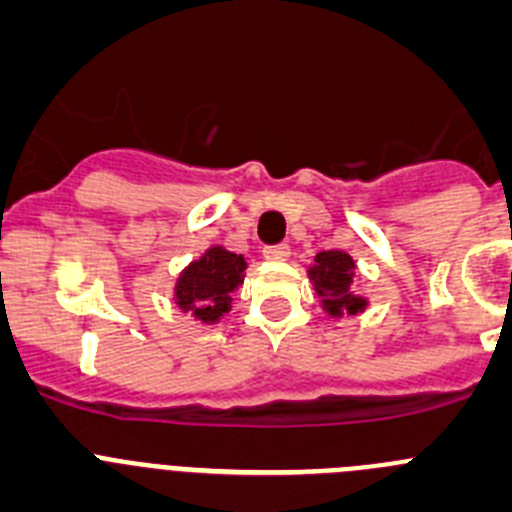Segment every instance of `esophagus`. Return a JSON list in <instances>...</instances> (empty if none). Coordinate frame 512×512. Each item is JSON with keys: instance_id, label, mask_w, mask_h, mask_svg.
<instances>
[{"instance_id": "esophagus-1", "label": "esophagus", "mask_w": 512, "mask_h": 512, "mask_svg": "<svg viewBox=\"0 0 512 512\" xmlns=\"http://www.w3.org/2000/svg\"><path fill=\"white\" fill-rule=\"evenodd\" d=\"M288 255H290V247L288 245H267V247H262V257H265V260H270V262H283V260H288Z\"/></svg>"}]
</instances>
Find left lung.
I'll return each instance as SVG.
<instances>
[{
    "instance_id": "8db88e82",
    "label": "left lung",
    "mask_w": 512,
    "mask_h": 512,
    "mask_svg": "<svg viewBox=\"0 0 512 512\" xmlns=\"http://www.w3.org/2000/svg\"><path fill=\"white\" fill-rule=\"evenodd\" d=\"M316 265L308 270L316 293L324 298V308L331 316H342V313H357L365 308V301L354 296V262L347 252L329 250L316 255Z\"/></svg>"
}]
</instances>
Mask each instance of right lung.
Wrapping results in <instances>:
<instances>
[{"label":"right lung","mask_w":512,"mask_h":512,"mask_svg":"<svg viewBox=\"0 0 512 512\" xmlns=\"http://www.w3.org/2000/svg\"><path fill=\"white\" fill-rule=\"evenodd\" d=\"M245 257L211 247L199 262H193L178 278L176 298L183 311H191L201 321H216L229 311V293L242 283Z\"/></svg>","instance_id":"obj_1"}]
</instances>
